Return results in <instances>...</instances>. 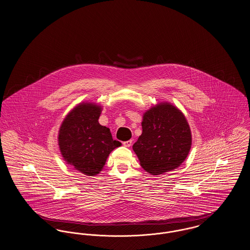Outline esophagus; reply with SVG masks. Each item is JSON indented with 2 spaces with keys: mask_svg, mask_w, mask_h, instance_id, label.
Segmentation results:
<instances>
[{
  "mask_svg": "<svg viewBox=\"0 0 250 250\" xmlns=\"http://www.w3.org/2000/svg\"><path fill=\"white\" fill-rule=\"evenodd\" d=\"M132 143H133V140L130 139V140H128V141H124V142H123V146H125V147H130V146L132 145Z\"/></svg>",
  "mask_w": 250,
  "mask_h": 250,
  "instance_id": "34e87169",
  "label": "esophagus"
}]
</instances>
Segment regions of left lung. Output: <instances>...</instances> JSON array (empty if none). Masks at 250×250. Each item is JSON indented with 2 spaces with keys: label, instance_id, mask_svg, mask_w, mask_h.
Instances as JSON below:
<instances>
[{
  "label": "left lung",
  "instance_id": "left-lung-1",
  "mask_svg": "<svg viewBox=\"0 0 250 250\" xmlns=\"http://www.w3.org/2000/svg\"><path fill=\"white\" fill-rule=\"evenodd\" d=\"M142 134L133 144L141 167L152 175L180 166L191 146V133L183 114L169 103H160L147 111Z\"/></svg>",
  "mask_w": 250,
  "mask_h": 250
}]
</instances>
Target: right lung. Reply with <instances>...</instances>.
<instances>
[{
    "instance_id": "obj_1",
    "label": "right lung",
    "mask_w": 250,
    "mask_h": 250,
    "mask_svg": "<svg viewBox=\"0 0 250 250\" xmlns=\"http://www.w3.org/2000/svg\"><path fill=\"white\" fill-rule=\"evenodd\" d=\"M101 108L82 103L64 118L59 133L61 152L69 165L86 175L101 171L110 152L121 145L99 123Z\"/></svg>"
}]
</instances>
